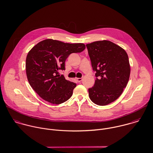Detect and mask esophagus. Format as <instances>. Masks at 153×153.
Returning <instances> with one entry per match:
<instances>
[{"instance_id":"1","label":"esophagus","mask_w":153,"mask_h":153,"mask_svg":"<svg viewBox=\"0 0 153 153\" xmlns=\"http://www.w3.org/2000/svg\"><path fill=\"white\" fill-rule=\"evenodd\" d=\"M82 80H83L82 78H76V80L77 82H80Z\"/></svg>"}]
</instances>
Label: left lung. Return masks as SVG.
<instances>
[{
    "label": "left lung",
    "instance_id": "8db88e82",
    "mask_svg": "<svg viewBox=\"0 0 153 153\" xmlns=\"http://www.w3.org/2000/svg\"><path fill=\"white\" fill-rule=\"evenodd\" d=\"M97 79L89 89L91 100L97 105H106L116 101L126 88L131 67L126 52L109 40L86 45Z\"/></svg>",
    "mask_w": 153,
    "mask_h": 153
}]
</instances>
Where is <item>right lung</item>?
<instances>
[{"mask_svg":"<svg viewBox=\"0 0 153 153\" xmlns=\"http://www.w3.org/2000/svg\"><path fill=\"white\" fill-rule=\"evenodd\" d=\"M85 48L81 43L48 39L31 48L26 58V74L30 86L40 97L53 104L71 98L76 84L66 80L58 71L65 70V60L71 53L80 52Z\"/></svg>","mask_w":153,"mask_h":153,"instance_id":"1","label":"right lung"}]
</instances>
